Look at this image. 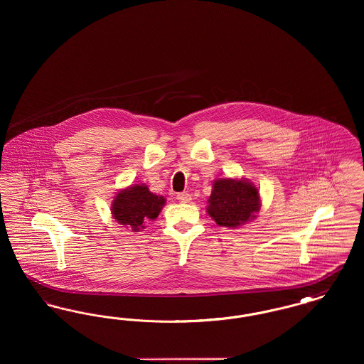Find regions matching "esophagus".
<instances>
[{"label":"esophagus","mask_w":364,"mask_h":364,"mask_svg":"<svg viewBox=\"0 0 364 364\" xmlns=\"http://www.w3.org/2000/svg\"><path fill=\"white\" fill-rule=\"evenodd\" d=\"M177 199L180 200V202H183V203H188L191 202V195L188 192H180V193H177Z\"/></svg>","instance_id":"1"}]
</instances>
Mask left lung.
Instances as JSON below:
<instances>
[{"instance_id": "8db88e82", "label": "left lung", "mask_w": 364, "mask_h": 364, "mask_svg": "<svg viewBox=\"0 0 364 364\" xmlns=\"http://www.w3.org/2000/svg\"><path fill=\"white\" fill-rule=\"evenodd\" d=\"M208 203V214L218 225L236 228L252 220L259 211V193L245 180L221 178L214 183Z\"/></svg>"}]
</instances>
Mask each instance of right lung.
I'll return each instance as SVG.
<instances>
[{"label":"right lung","mask_w":364,"mask_h":364,"mask_svg":"<svg viewBox=\"0 0 364 364\" xmlns=\"http://www.w3.org/2000/svg\"><path fill=\"white\" fill-rule=\"evenodd\" d=\"M165 199L150 192L146 186L122 190L113 200L112 213L119 224L138 232L149 220H156Z\"/></svg>","instance_id":"right-lung-1"}]
</instances>
